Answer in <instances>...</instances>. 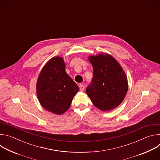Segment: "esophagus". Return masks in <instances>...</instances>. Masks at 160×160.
Here are the masks:
<instances>
[{"label": "esophagus", "instance_id": "obj_1", "mask_svg": "<svg viewBox=\"0 0 160 160\" xmlns=\"http://www.w3.org/2000/svg\"><path fill=\"white\" fill-rule=\"evenodd\" d=\"M79 88H80V91H83L84 89H85V85H84L83 84L80 83V84L79 85Z\"/></svg>", "mask_w": 160, "mask_h": 160}]
</instances>
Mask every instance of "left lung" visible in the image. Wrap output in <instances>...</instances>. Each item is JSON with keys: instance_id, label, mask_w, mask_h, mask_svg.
I'll return each instance as SVG.
<instances>
[{"instance_id": "left-lung-1", "label": "left lung", "mask_w": 160, "mask_h": 160, "mask_svg": "<svg viewBox=\"0 0 160 160\" xmlns=\"http://www.w3.org/2000/svg\"><path fill=\"white\" fill-rule=\"evenodd\" d=\"M94 70L92 81L86 93L99 109L107 111L117 108L128 91V80L120 63L111 55L89 56Z\"/></svg>"}]
</instances>
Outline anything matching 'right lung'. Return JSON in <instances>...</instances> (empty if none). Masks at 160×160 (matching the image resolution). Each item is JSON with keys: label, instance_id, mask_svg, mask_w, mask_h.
<instances>
[{"label": "right lung", "instance_id": "1", "mask_svg": "<svg viewBox=\"0 0 160 160\" xmlns=\"http://www.w3.org/2000/svg\"><path fill=\"white\" fill-rule=\"evenodd\" d=\"M62 57L56 56L45 64L38 75L36 92L38 101L45 109L62 115L70 108L79 87L65 72Z\"/></svg>", "mask_w": 160, "mask_h": 160}]
</instances>
